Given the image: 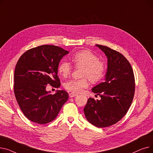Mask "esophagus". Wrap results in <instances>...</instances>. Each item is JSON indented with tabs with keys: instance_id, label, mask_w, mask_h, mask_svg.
<instances>
[{
	"instance_id": "obj_1",
	"label": "esophagus",
	"mask_w": 153,
	"mask_h": 153,
	"mask_svg": "<svg viewBox=\"0 0 153 153\" xmlns=\"http://www.w3.org/2000/svg\"><path fill=\"white\" fill-rule=\"evenodd\" d=\"M69 95L70 97H76V96H77V94H74V93H69Z\"/></svg>"
}]
</instances>
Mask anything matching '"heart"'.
<instances>
[{
  "label": "heart",
  "instance_id": "1",
  "mask_svg": "<svg viewBox=\"0 0 153 153\" xmlns=\"http://www.w3.org/2000/svg\"><path fill=\"white\" fill-rule=\"evenodd\" d=\"M72 61L76 68H82L81 77L83 78L71 79L65 83V89L70 92L75 94L81 92L89 85V79L92 83H96L105 76V64L89 50H85L76 53L72 56ZM58 69L62 76L66 77L71 74L72 68L69 62L62 61Z\"/></svg>",
  "mask_w": 153,
  "mask_h": 153
}]
</instances>
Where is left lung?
Returning a JSON list of instances; mask_svg holds the SVG:
<instances>
[{
    "mask_svg": "<svg viewBox=\"0 0 153 153\" xmlns=\"http://www.w3.org/2000/svg\"><path fill=\"white\" fill-rule=\"evenodd\" d=\"M108 58L105 81L92 88L101 99L87 100L84 111L93 125L105 128L120 121L129 110L134 95L135 80L130 62L118 51L97 45Z\"/></svg>",
    "mask_w": 153,
    "mask_h": 153,
    "instance_id": "8db88e82",
    "label": "left lung"
}]
</instances>
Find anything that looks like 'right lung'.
Instances as JSON below:
<instances>
[{
    "label": "right lung",
    "mask_w": 153,
    "mask_h": 153,
    "mask_svg": "<svg viewBox=\"0 0 153 153\" xmlns=\"http://www.w3.org/2000/svg\"><path fill=\"white\" fill-rule=\"evenodd\" d=\"M69 51L54 45H42L27 50L16 64L13 91L19 107L30 121L46 124L54 120L68 99L65 91L50 94L48 85L58 88L61 83L58 68Z\"/></svg>",
    "instance_id": "obj_1"
}]
</instances>
